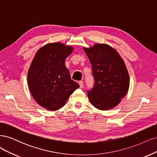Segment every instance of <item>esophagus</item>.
<instances>
[{"mask_svg":"<svg viewBox=\"0 0 157 157\" xmlns=\"http://www.w3.org/2000/svg\"><path fill=\"white\" fill-rule=\"evenodd\" d=\"M78 84H79V85H80V88H82L83 86H84V82H83V81H80V82H78Z\"/></svg>","mask_w":157,"mask_h":157,"instance_id":"34e87169","label":"esophagus"}]
</instances>
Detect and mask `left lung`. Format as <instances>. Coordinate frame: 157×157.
I'll use <instances>...</instances> for the list:
<instances>
[{"label": "left lung", "instance_id": "left-lung-1", "mask_svg": "<svg viewBox=\"0 0 157 157\" xmlns=\"http://www.w3.org/2000/svg\"><path fill=\"white\" fill-rule=\"evenodd\" d=\"M92 65L93 88L87 90L90 101L100 110L115 107L124 98L130 79L124 61L117 51L105 44L84 48Z\"/></svg>", "mask_w": 157, "mask_h": 157}]
</instances>
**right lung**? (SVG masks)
<instances>
[{"mask_svg":"<svg viewBox=\"0 0 157 157\" xmlns=\"http://www.w3.org/2000/svg\"><path fill=\"white\" fill-rule=\"evenodd\" d=\"M73 48L59 42L42 47L33 59L27 75L32 96L42 107L56 111L65 105L79 84L71 80L65 61Z\"/></svg>","mask_w":157,"mask_h":157,"instance_id":"obj_1","label":"right lung"}]
</instances>
